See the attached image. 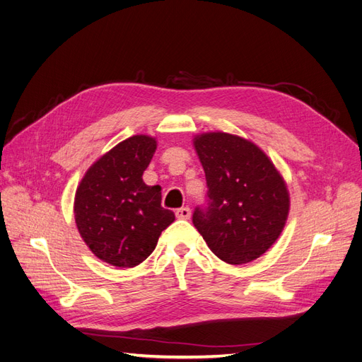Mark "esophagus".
Segmentation results:
<instances>
[{"label":"esophagus","instance_id":"34e87169","mask_svg":"<svg viewBox=\"0 0 362 362\" xmlns=\"http://www.w3.org/2000/svg\"><path fill=\"white\" fill-rule=\"evenodd\" d=\"M175 216H177L178 218H190L192 210L189 206H181V208H178L177 211H175Z\"/></svg>","mask_w":362,"mask_h":362}]
</instances>
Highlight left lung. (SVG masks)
Here are the masks:
<instances>
[{"instance_id":"left-lung-1","label":"left lung","mask_w":362,"mask_h":362,"mask_svg":"<svg viewBox=\"0 0 362 362\" xmlns=\"http://www.w3.org/2000/svg\"><path fill=\"white\" fill-rule=\"evenodd\" d=\"M193 145L208 187L206 205L194 208V228L228 264L257 259L286 226V181L264 152L246 139L217 131L196 136Z\"/></svg>"}]
</instances>
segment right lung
Here are the masks:
<instances>
[{"mask_svg": "<svg viewBox=\"0 0 362 362\" xmlns=\"http://www.w3.org/2000/svg\"><path fill=\"white\" fill-rule=\"evenodd\" d=\"M157 141L133 136L95 161L75 193V223L93 254L116 267H134L156 249L175 214L161 206L160 185H146Z\"/></svg>", "mask_w": 362, "mask_h": 362, "instance_id": "right-lung-1", "label": "right lung"}]
</instances>
